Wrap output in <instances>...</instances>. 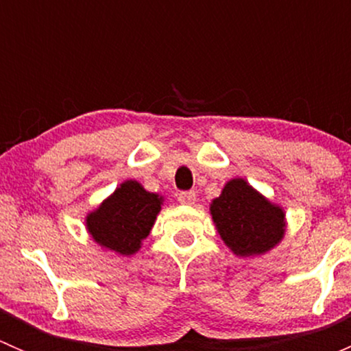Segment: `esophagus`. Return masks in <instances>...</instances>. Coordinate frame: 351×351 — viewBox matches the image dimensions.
Returning a JSON list of instances; mask_svg holds the SVG:
<instances>
[{
  "label": "esophagus",
  "instance_id": "1",
  "mask_svg": "<svg viewBox=\"0 0 351 351\" xmlns=\"http://www.w3.org/2000/svg\"><path fill=\"white\" fill-rule=\"evenodd\" d=\"M197 200V193L195 192H182L178 195V202L183 205H193Z\"/></svg>",
  "mask_w": 351,
  "mask_h": 351
}]
</instances>
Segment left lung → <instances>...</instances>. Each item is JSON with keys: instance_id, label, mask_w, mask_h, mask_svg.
I'll return each mask as SVG.
<instances>
[{"instance_id": "8db88e82", "label": "left lung", "mask_w": 351, "mask_h": 351, "mask_svg": "<svg viewBox=\"0 0 351 351\" xmlns=\"http://www.w3.org/2000/svg\"><path fill=\"white\" fill-rule=\"evenodd\" d=\"M210 215L226 246L239 258L268 253L285 238V210L244 178H232L210 202Z\"/></svg>"}]
</instances>
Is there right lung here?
Returning <instances> with one entry per match:
<instances>
[{
    "label": "right lung",
    "mask_w": 351,
    "mask_h": 351,
    "mask_svg": "<svg viewBox=\"0 0 351 351\" xmlns=\"http://www.w3.org/2000/svg\"><path fill=\"white\" fill-rule=\"evenodd\" d=\"M165 202L137 180H125L84 217L86 231L101 250L132 256L149 236Z\"/></svg>",
    "instance_id": "obj_1"
}]
</instances>
